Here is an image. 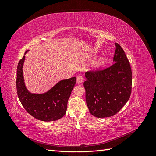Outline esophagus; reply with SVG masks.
Listing matches in <instances>:
<instances>
[{"label":"esophagus","instance_id":"1","mask_svg":"<svg viewBox=\"0 0 156 156\" xmlns=\"http://www.w3.org/2000/svg\"><path fill=\"white\" fill-rule=\"evenodd\" d=\"M83 81V77L81 75H79V76L77 77V83L78 84H81Z\"/></svg>","mask_w":156,"mask_h":156}]
</instances>
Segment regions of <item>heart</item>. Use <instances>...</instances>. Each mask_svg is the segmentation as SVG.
Segmentation results:
<instances>
[{
	"label": "heart",
	"instance_id": "obj_1",
	"mask_svg": "<svg viewBox=\"0 0 156 156\" xmlns=\"http://www.w3.org/2000/svg\"><path fill=\"white\" fill-rule=\"evenodd\" d=\"M107 63V59L105 57H101L98 59L93 64V69L98 70L103 66Z\"/></svg>",
	"mask_w": 156,
	"mask_h": 156
}]
</instances>
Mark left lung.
<instances>
[{
  "label": "left lung",
  "mask_w": 156,
  "mask_h": 156,
  "mask_svg": "<svg viewBox=\"0 0 156 156\" xmlns=\"http://www.w3.org/2000/svg\"><path fill=\"white\" fill-rule=\"evenodd\" d=\"M116 50L111 67L85 73L86 102L90 112L98 118L115 115L129 99L132 72L129 60L121 46Z\"/></svg>",
  "instance_id": "obj_1"
}]
</instances>
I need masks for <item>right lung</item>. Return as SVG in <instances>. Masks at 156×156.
Masks as SVG:
<instances>
[{
  "mask_svg": "<svg viewBox=\"0 0 156 156\" xmlns=\"http://www.w3.org/2000/svg\"><path fill=\"white\" fill-rule=\"evenodd\" d=\"M25 60V55L19 62L17 69V92L22 105L31 116L39 120L51 122L61 119L66 112L68 101L76 83V77L61 80L44 93H31L25 86L23 77Z\"/></svg>",
  "mask_w": 156,
  "mask_h": 156,
  "instance_id": "add662e5",
  "label": "right lung"
}]
</instances>
